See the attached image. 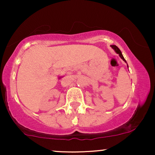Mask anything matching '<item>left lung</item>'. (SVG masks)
I'll return each mask as SVG.
<instances>
[{
  "label": "left lung",
  "instance_id": "1",
  "mask_svg": "<svg viewBox=\"0 0 155 155\" xmlns=\"http://www.w3.org/2000/svg\"><path fill=\"white\" fill-rule=\"evenodd\" d=\"M111 48H112V49H114V51H115V52H116V53H117V54H118L119 55H120V58H122V60H123V61H124V62H125V63H127V62H126V60H124V58L123 55H122V52H121V51L120 50V49H119V48H118V47H117V46H115V45H111ZM127 67H128V65H127Z\"/></svg>",
  "mask_w": 155,
  "mask_h": 155
}]
</instances>
